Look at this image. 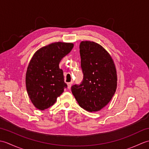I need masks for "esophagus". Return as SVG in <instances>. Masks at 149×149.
<instances>
[{
  "mask_svg": "<svg viewBox=\"0 0 149 149\" xmlns=\"http://www.w3.org/2000/svg\"><path fill=\"white\" fill-rule=\"evenodd\" d=\"M71 85H72V83H67V88H68V89H70V88H71Z\"/></svg>",
  "mask_w": 149,
  "mask_h": 149,
  "instance_id": "obj_1",
  "label": "esophagus"
}]
</instances>
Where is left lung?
<instances>
[{"label":"left lung","mask_w":149,"mask_h":149,"mask_svg":"<svg viewBox=\"0 0 149 149\" xmlns=\"http://www.w3.org/2000/svg\"><path fill=\"white\" fill-rule=\"evenodd\" d=\"M83 81L72 86L77 103L87 111H99L111 100L117 87L116 66L112 57L100 44L83 41L79 45Z\"/></svg>","instance_id":"obj_1"}]
</instances>
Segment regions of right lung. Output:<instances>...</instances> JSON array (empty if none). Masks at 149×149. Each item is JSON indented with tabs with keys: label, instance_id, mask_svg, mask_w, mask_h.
I'll list each match as a JSON object with an SVG mask.
<instances>
[{
	"label": "right lung",
	"instance_id": "1",
	"mask_svg": "<svg viewBox=\"0 0 149 149\" xmlns=\"http://www.w3.org/2000/svg\"><path fill=\"white\" fill-rule=\"evenodd\" d=\"M74 45L72 43L54 42L39 49L33 56L27 69L26 85L29 99L38 109L53 106L67 87L59 64Z\"/></svg>",
	"mask_w": 149,
	"mask_h": 149
}]
</instances>
